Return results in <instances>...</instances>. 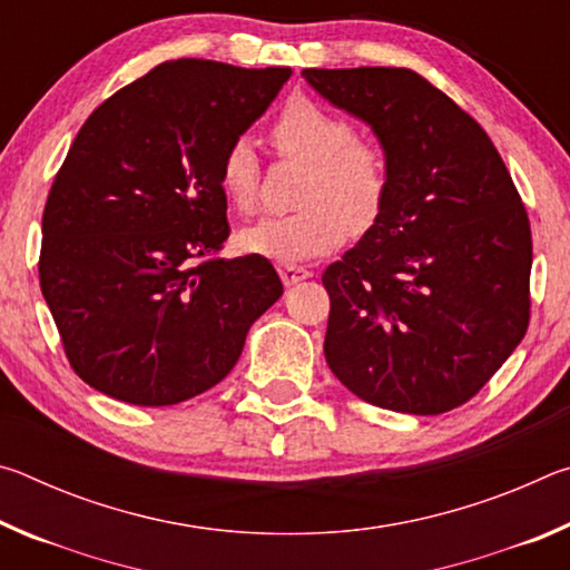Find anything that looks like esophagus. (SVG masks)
I'll return each instance as SVG.
<instances>
[{
	"label": "esophagus",
	"instance_id": "34e87169",
	"mask_svg": "<svg viewBox=\"0 0 570 570\" xmlns=\"http://www.w3.org/2000/svg\"><path fill=\"white\" fill-rule=\"evenodd\" d=\"M278 276H282V282L286 286H294L298 282H304V278L312 276V272L304 266H296V264H278Z\"/></svg>",
	"mask_w": 570,
	"mask_h": 570
}]
</instances>
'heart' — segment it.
Wrapping results in <instances>:
<instances>
[{
    "instance_id": "obj_1",
    "label": "heart",
    "mask_w": 570,
    "mask_h": 570,
    "mask_svg": "<svg viewBox=\"0 0 570 570\" xmlns=\"http://www.w3.org/2000/svg\"><path fill=\"white\" fill-rule=\"evenodd\" d=\"M272 138L282 156L306 166L292 214L266 216L240 230L238 244L248 254L296 264L340 248L352 230L377 220L387 196L390 173L382 150L356 140L354 125L322 105L296 98L278 112ZM256 146L248 138L228 142L220 158L218 183L230 206L250 210L258 196Z\"/></svg>"
}]
</instances>
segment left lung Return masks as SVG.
<instances>
[{
	"mask_svg": "<svg viewBox=\"0 0 570 570\" xmlns=\"http://www.w3.org/2000/svg\"><path fill=\"white\" fill-rule=\"evenodd\" d=\"M302 77L370 125L390 173L377 220L322 276L326 364L374 407H460L528 330L533 244L513 178L488 132L417 72Z\"/></svg>",
	"mask_w": 570,
	"mask_h": 570,
	"instance_id": "obj_1",
	"label": "left lung"
}]
</instances>
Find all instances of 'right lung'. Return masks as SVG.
I'll return each instance as SVG.
<instances>
[{
	"instance_id": "right-lung-1",
	"label": "right lung",
	"mask_w": 570,
	"mask_h": 570,
	"mask_svg": "<svg viewBox=\"0 0 570 570\" xmlns=\"http://www.w3.org/2000/svg\"><path fill=\"white\" fill-rule=\"evenodd\" d=\"M292 77L170 60L105 100L47 196L40 286L72 370L112 400L166 407L218 384L284 294L228 238L218 168Z\"/></svg>"
}]
</instances>
